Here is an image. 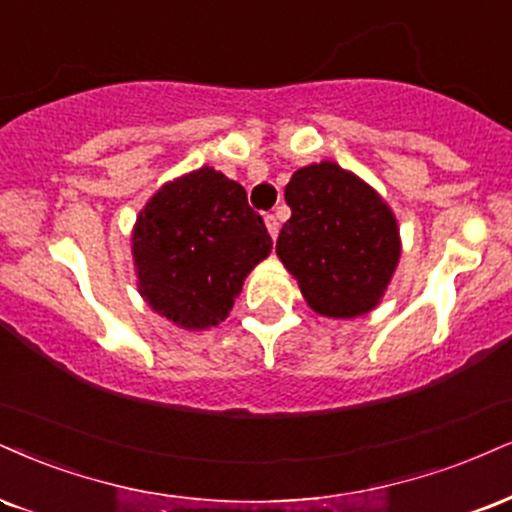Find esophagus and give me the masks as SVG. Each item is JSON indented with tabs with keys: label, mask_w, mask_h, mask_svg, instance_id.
Returning a JSON list of instances; mask_svg holds the SVG:
<instances>
[{
	"label": "esophagus",
	"mask_w": 512,
	"mask_h": 512,
	"mask_svg": "<svg viewBox=\"0 0 512 512\" xmlns=\"http://www.w3.org/2000/svg\"><path fill=\"white\" fill-rule=\"evenodd\" d=\"M264 224H267L269 236H272V238L279 236V219H276L274 214H267V217H264Z\"/></svg>",
	"instance_id": "esophagus-1"
}]
</instances>
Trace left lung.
Returning a JSON list of instances; mask_svg holds the SVG:
<instances>
[{
  "instance_id": "obj_1",
  "label": "left lung",
  "mask_w": 512,
  "mask_h": 512,
  "mask_svg": "<svg viewBox=\"0 0 512 512\" xmlns=\"http://www.w3.org/2000/svg\"><path fill=\"white\" fill-rule=\"evenodd\" d=\"M291 219L276 255L324 317L353 319L379 303L398 264V226L386 202L334 162L298 169L286 186Z\"/></svg>"
}]
</instances>
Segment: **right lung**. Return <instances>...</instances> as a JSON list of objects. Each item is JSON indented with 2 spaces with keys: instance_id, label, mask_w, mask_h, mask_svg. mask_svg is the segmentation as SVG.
I'll return each mask as SVG.
<instances>
[{
  "instance_id": "right-lung-1",
  "label": "right lung",
  "mask_w": 512,
  "mask_h": 512,
  "mask_svg": "<svg viewBox=\"0 0 512 512\" xmlns=\"http://www.w3.org/2000/svg\"><path fill=\"white\" fill-rule=\"evenodd\" d=\"M272 236L240 183L202 166L140 212L133 257L147 305L183 329L224 322Z\"/></svg>"
}]
</instances>
